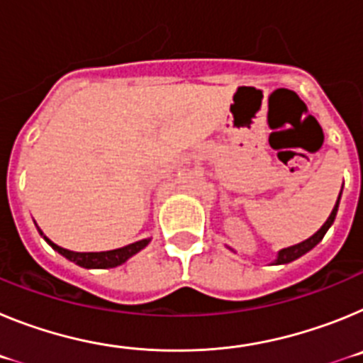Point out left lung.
<instances>
[{"label": "left lung", "instance_id": "left-lung-1", "mask_svg": "<svg viewBox=\"0 0 363 363\" xmlns=\"http://www.w3.org/2000/svg\"><path fill=\"white\" fill-rule=\"evenodd\" d=\"M340 196H342V192H340ZM340 196L338 200H336V205L335 209H333V213L329 214V218H327V221L323 223L322 227H320V230H316V233L311 236V238H307L306 242L301 243H296V245L293 247H287V249H281L280 252H278L277 259H274V264L277 265H284V264H289V262H294V259H298L300 256H303L306 252H309L313 247L318 245L320 242H322V238L325 236V233L329 230V227L333 225V221H335L336 218V213H338V205H340Z\"/></svg>", "mask_w": 363, "mask_h": 363}]
</instances>
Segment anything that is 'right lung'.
Returning a JSON list of instances; mask_svg holds the SVG:
<instances>
[{"label": "right lung", "instance_id": "right-lung-1", "mask_svg": "<svg viewBox=\"0 0 363 363\" xmlns=\"http://www.w3.org/2000/svg\"><path fill=\"white\" fill-rule=\"evenodd\" d=\"M38 227V225H36ZM40 234L45 238V242L49 243L52 247L54 251H57L62 256H65L67 259L74 262L79 267L85 269H111V267H118V265L125 264L130 256H134L136 252H140L142 249H145L149 245L150 238L140 240V242H134L130 245L120 247V249H112V251H101V252H76V251H69V249H63V247L56 245L54 242H50L47 236L43 234V230L38 227Z\"/></svg>", "mask_w": 363, "mask_h": 363}]
</instances>
